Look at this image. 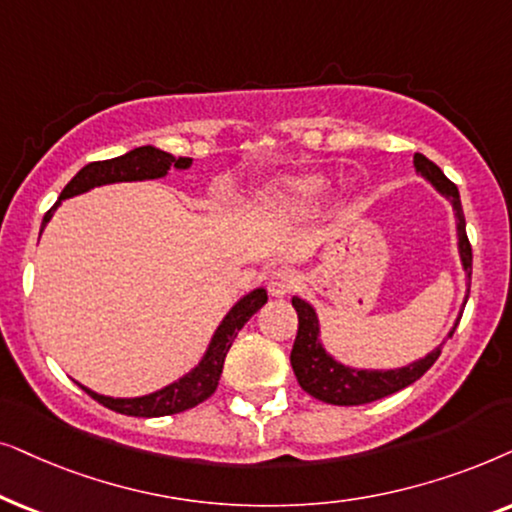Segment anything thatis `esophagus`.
I'll return each mask as SVG.
<instances>
[{"instance_id":"34e87169","label":"esophagus","mask_w":512,"mask_h":512,"mask_svg":"<svg viewBox=\"0 0 512 512\" xmlns=\"http://www.w3.org/2000/svg\"><path fill=\"white\" fill-rule=\"evenodd\" d=\"M297 285H299V276H297V271H292V269H278L269 278V292L274 297L290 295Z\"/></svg>"}]
</instances>
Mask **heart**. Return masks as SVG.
I'll use <instances>...</instances> for the list:
<instances>
[{
    "label": "heart",
    "instance_id": "b5f03b06",
    "mask_svg": "<svg viewBox=\"0 0 512 512\" xmlns=\"http://www.w3.org/2000/svg\"><path fill=\"white\" fill-rule=\"evenodd\" d=\"M330 192V180L323 175H288L278 177V180L264 187V201L271 203V206L295 210V213H306V210L318 206Z\"/></svg>",
    "mask_w": 512,
    "mask_h": 512
}]
</instances>
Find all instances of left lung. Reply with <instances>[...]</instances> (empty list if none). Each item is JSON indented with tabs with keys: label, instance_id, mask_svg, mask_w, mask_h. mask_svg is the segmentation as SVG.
Instances as JSON below:
<instances>
[{
	"label": "left lung",
	"instance_id": "obj_1",
	"mask_svg": "<svg viewBox=\"0 0 512 512\" xmlns=\"http://www.w3.org/2000/svg\"><path fill=\"white\" fill-rule=\"evenodd\" d=\"M414 168L424 180L431 182L435 192L445 196L452 203L454 215H456V238H459V260L466 274V297L456 316L452 330L447 332V337L454 335L456 325H459L463 306L468 302L470 292V271H473V250H470L468 236H466V217H463L461 208V196L454 182H449L445 173L435 166L433 161H428L424 154H414ZM292 306H295L299 327H297V339L292 344L290 363L295 370V377L299 386L313 398L323 400L330 405H365L372 400L386 398L400 388L414 384V381L424 377V372L431 367L435 360L440 358L442 344L445 339L435 346L431 353H426L424 358L414 360L410 365L393 367V370H367V367H351L344 365L342 360H337L330 351L325 349L323 339H320V320L313 306L302 297H292Z\"/></svg>",
	"mask_w": 512,
	"mask_h": 512
}]
</instances>
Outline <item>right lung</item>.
Instances as JSON below:
<instances>
[{
	"instance_id": "1",
	"label": "right lung",
	"mask_w": 512,
	"mask_h": 512,
	"mask_svg": "<svg viewBox=\"0 0 512 512\" xmlns=\"http://www.w3.org/2000/svg\"><path fill=\"white\" fill-rule=\"evenodd\" d=\"M192 161L194 159H189V156H173L163 152L159 147L145 145L121 154L117 159L88 163V166L81 168L79 173L67 182V187L58 196L56 206L44 215L42 231L46 224L51 222L56 208L65 199L86 194L102 185H117V182L161 180V177L168 175L170 168L187 170L192 166ZM42 231H39V236H42ZM267 299L269 297L264 288L250 290L248 295L238 299V302L227 311V316L222 318V323L217 325V330L213 332V337H210L206 353H203L199 363H196L187 374H182L180 379H175L173 384L159 388V391L138 395V398H112V395L91 391V388L79 384V381L77 384L84 388L93 400L105 405L107 410L128 414V417H168V414L192 410V407L203 403V400H208L210 395L215 393L217 384H220L224 358H227V351L231 349V342H234L238 332H241V327L267 304Z\"/></svg>"
}]
</instances>
